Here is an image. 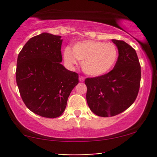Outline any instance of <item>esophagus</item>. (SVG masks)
I'll return each mask as SVG.
<instances>
[{"label":"esophagus","mask_w":157,"mask_h":157,"mask_svg":"<svg viewBox=\"0 0 157 157\" xmlns=\"http://www.w3.org/2000/svg\"><path fill=\"white\" fill-rule=\"evenodd\" d=\"M79 80H80V82H83V81L85 80V77L82 76H80L79 77Z\"/></svg>","instance_id":"34e87169"}]
</instances>
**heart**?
Here are the masks:
<instances>
[{
    "label": "heart",
    "mask_w": 157,
    "mask_h": 157,
    "mask_svg": "<svg viewBox=\"0 0 157 157\" xmlns=\"http://www.w3.org/2000/svg\"><path fill=\"white\" fill-rule=\"evenodd\" d=\"M64 60L69 66L82 63V68L86 75L99 77L105 75L113 67L118 57V49L112 43L85 40L77 42L72 51L66 48Z\"/></svg>",
    "instance_id": "b5f03b06"
}]
</instances>
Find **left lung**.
I'll use <instances>...</instances> for the list:
<instances>
[{"label": "left lung", "instance_id": "obj_1", "mask_svg": "<svg viewBox=\"0 0 157 157\" xmlns=\"http://www.w3.org/2000/svg\"><path fill=\"white\" fill-rule=\"evenodd\" d=\"M112 41L119 52L114 67L105 75L85 80L89 109L103 117L115 116L128 109L137 97L141 80L136 51L125 41Z\"/></svg>", "mask_w": 157, "mask_h": 157}]
</instances>
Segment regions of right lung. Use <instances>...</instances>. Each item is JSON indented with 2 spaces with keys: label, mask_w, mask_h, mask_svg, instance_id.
I'll return each instance as SVG.
<instances>
[{
  "label": "right lung",
  "mask_w": 157,
  "mask_h": 157,
  "mask_svg": "<svg viewBox=\"0 0 157 157\" xmlns=\"http://www.w3.org/2000/svg\"><path fill=\"white\" fill-rule=\"evenodd\" d=\"M61 36L44 33L27 41L17 60L16 82L23 102L43 117H60L71 91L78 84V74L62 62Z\"/></svg>",
  "instance_id": "right-lung-1"
}]
</instances>
